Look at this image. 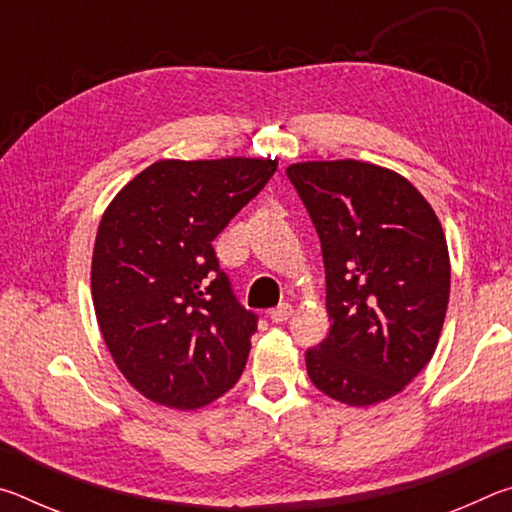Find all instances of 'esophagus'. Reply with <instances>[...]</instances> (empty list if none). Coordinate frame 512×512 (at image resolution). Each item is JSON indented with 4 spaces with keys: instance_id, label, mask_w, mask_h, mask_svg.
Here are the masks:
<instances>
[{
    "instance_id": "esophagus-1",
    "label": "esophagus",
    "mask_w": 512,
    "mask_h": 512,
    "mask_svg": "<svg viewBox=\"0 0 512 512\" xmlns=\"http://www.w3.org/2000/svg\"><path fill=\"white\" fill-rule=\"evenodd\" d=\"M293 314V307L289 302H282V305H277L275 309L268 311V318L273 320V323H284V320H289Z\"/></svg>"
}]
</instances>
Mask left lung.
I'll list each match as a JSON object with an SVG mask.
<instances>
[{"instance_id":"8db88e82","label":"left lung","mask_w":512,"mask_h":512,"mask_svg":"<svg viewBox=\"0 0 512 512\" xmlns=\"http://www.w3.org/2000/svg\"><path fill=\"white\" fill-rule=\"evenodd\" d=\"M287 176L316 225L329 334L307 350L318 391L348 406L402 393L431 361L449 302V250L436 212L393 169L296 162Z\"/></svg>"}]
</instances>
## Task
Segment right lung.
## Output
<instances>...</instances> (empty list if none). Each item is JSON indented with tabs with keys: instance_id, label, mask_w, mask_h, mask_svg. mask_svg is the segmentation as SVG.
Here are the masks:
<instances>
[{
	"instance_id": "obj_1",
	"label": "right lung",
	"mask_w": 512,
	"mask_h": 512,
	"mask_svg": "<svg viewBox=\"0 0 512 512\" xmlns=\"http://www.w3.org/2000/svg\"><path fill=\"white\" fill-rule=\"evenodd\" d=\"M275 169L271 158L158 160L103 212L94 311L121 375L146 400L203 409L244 372L257 320L232 296L212 241Z\"/></svg>"
}]
</instances>
